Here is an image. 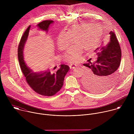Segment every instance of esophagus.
Masks as SVG:
<instances>
[{
	"label": "esophagus",
	"instance_id": "34e87169",
	"mask_svg": "<svg viewBox=\"0 0 134 134\" xmlns=\"http://www.w3.org/2000/svg\"><path fill=\"white\" fill-rule=\"evenodd\" d=\"M69 67H70V69H73V68H75L76 67H77V65L74 64H71L69 65Z\"/></svg>",
	"mask_w": 134,
	"mask_h": 134
}]
</instances>
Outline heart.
Returning a JSON list of instances; mask_svg holds the SVG:
<instances>
[{
	"instance_id": "b5f03b06",
	"label": "heart",
	"mask_w": 134,
	"mask_h": 134,
	"mask_svg": "<svg viewBox=\"0 0 134 134\" xmlns=\"http://www.w3.org/2000/svg\"><path fill=\"white\" fill-rule=\"evenodd\" d=\"M103 31L101 25L84 23L74 25L65 32L60 33L57 38L58 48L64 50L68 48L71 39L76 44L64 54V58L69 63L79 61L84 49L91 51L96 48L103 36Z\"/></svg>"
}]
</instances>
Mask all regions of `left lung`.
Masks as SVG:
<instances>
[{"instance_id": "1", "label": "left lung", "mask_w": 134, "mask_h": 134, "mask_svg": "<svg viewBox=\"0 0 134 134\" xmlns=\"http://www.w3.org/2000/svg\"><path fill=\"white\" fill-rule=\"evenodd\" d=\"M108 43H103L95 51L97 60L83 64L90 68L83 80L85 87L95 93H100L108 88L116 78L121 62V52L117 37L112 31L109 33Z\"/></svg>"}]
</instances>
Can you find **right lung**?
<instances>
[{
    "mask_svg": "<svg viewBox=\"0 0 134 134\" xmlns=\"http://www.w3.org/2000/svg\"><path fill=\"white\" fill-rule=\"evenodd\" d=\"M53 22L51 20L44 21L38 24L37 26L39 29L48 32L50 25ZM30 27L29 26L24 33L18 46V58L20 67L27 83L35 92L44 96H52L62 87L65 76L70 68L63 64L60 66L59 69L54 72L49 69L44 71L34 72L27 66L24 59L23 50Z\"/></svg>",
    "mask_w": 134,
    "mask_h": 134,
    "instance_id": "obj_1",
    "label": "right lung"
}]
</instances>
